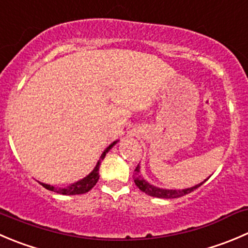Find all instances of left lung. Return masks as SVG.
Here are the masks:
<instances>
[{"mask_svg":"<svg viewBox=\"0 0 248 248\" xmlns=\"http://www.w3.org/2000/svg\"><path fill=\"white\" fill-rule=\"evenodd\" d=\"M133 179H134V183H136L137 186H138V188L140 189L143 193L148 194V195H150V196H154V198H160V199L180 198V196H184V195H186V194L194 191L195 189H198L199 186H201V185H202L203 183L206 182V180H205V182H202V183H200V184L195 185V186H193V188L183 189V190H166V189L156 188V186H154V185L149 184V183L146 182V180H144V178L141 177L140 174H139V165L137 166L136 170H134Z\"/></svg>","mask_w":248,"mask_h":248,"instance_id":"1","label":"left lung"}]
</instances>
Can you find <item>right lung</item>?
<instances>
[{
    "label": "right lung",
    "instance_id": "1",
    "mask_svg": "<svg viewBox=\"0 0 248 248\" xmlns=\"http://www.w3.org/2000/svg\"><path fill=\"white\" fill-rule=\"evenodd\" d=\"M115 144H116V141H114L111 145H109V148H108L107 150L103 153V155L100 156L99 161H98V163H97V166L94 167V170H93L92 172L87 175V177L83 178V179H81V180H78V183H74V184H71L70 186H68V188H62V189H58V188H55V186H52V185L43 184V183H41V185H42L43 188L48 189V190L55 191V193H58V194H63V195H78V194L87 193V191H90L91 189H92L93 186L97 184L98 179H99L100 162L104 160L105 154H107L108 151H109L110 149L115 145Z\"/></svg>",
    "mask_w": 248,
    "mask_h": 248
}]
</instances>
